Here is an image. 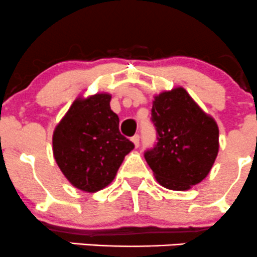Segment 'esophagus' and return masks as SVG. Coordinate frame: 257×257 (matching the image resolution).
<instances>
[{"label":"esophagus","instance_id":"34e87169","mask_svg":"<svg viewBox=\"0 0 257 257\" xmlns=\"http://www.w3.org/2000/svg\"><path fill=\"white\" fill-rule=\"evenodd\" d=\"M132 142H133L134 147H136V148L139 147V136H138V134H136L134 137H132Z\"/></svg>","mask_w":257,"mask_h":257}]
</instances>
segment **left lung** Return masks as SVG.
Returning a JSON list of instances; mask_svg holds the SVG:
<instances>
[{
  "mask_svg": "<svg viewBox=\"0 0 257 257\" xmlns=\"http://www.w3.org/2000/svg\"><path fill=\"white\" fill-rule=\"evenodd\" d=\"M152 120L158 143L144 157L158 183L184 191L208 177L219 153V128L183 87L154 95Z\"/></svg>",
  "mask_w": 257,
  "mask_h": 257,
  "instance_id": "8db88e82",
  "label": "left lung"
}]
</instances>
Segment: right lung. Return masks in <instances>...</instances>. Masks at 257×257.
<instances>
[{
    "mask_svg": "<svg viewBox=\"0 0 257 257\" xmlns=\"http://www.w3.org/2000/svg\"><path fill=\"white\" fill-rule=\"evenodd\" d=\"M109 93L77 98L56 125L53 157L67 180L79 190L95 193L115 178L124 157L134 148L119 132Z\"/></svg>",
    "mask_w": 257,
    "mask_h": 257,
    "instance_id": "add662e5",
    "label": "right lung"
}]
</instances>
